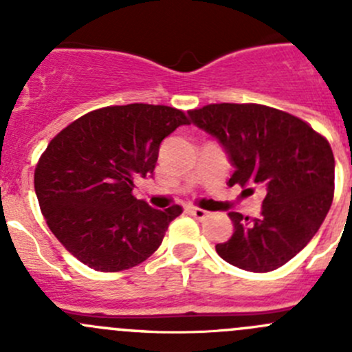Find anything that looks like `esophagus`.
I'll use <instances>...</instances> for the list:
<instances>
[{
	"instance_id": "1",
	"label": "esophagus",
	"mask_w": 352,
	"mask_h": 352,
	"mask_svg": "<svg viewBox=\"0 0 352 352\" xmlns=\"http://www.w3.org/2000/svg\"><path fill=\"white\" fill-rule=\"evenodd\" d=\"M189 212L194 216V218L199 219V221H204V219L209 216V212L206 211V209H201V208H189Z\"/></svg>"
}]
</instances>
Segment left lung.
<instances>
[{"label":"left lung","mask_w":352,"mask_h":352,"mask_svg":"<svg viewBox=\"0 0 352 352\" xmlns=\"http://www.w3.org/2000/svg\"><path fill=\"white\" fill-rule=\"evenodd\" d=\"M189 116L230 155L236 168L230 186L265 194L258 218L228 212L233 235L216 245L218 255L250 272L285 265L314 239L332 204L336 162L327 138L261 104H209Z\"/></svg>","instance_id":"left-lung-1"}]
</instances>
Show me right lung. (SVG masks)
<instances>
[{
	"label": "right lung",
	"mask_w": 352,
	"mask_h": 352,
	"mask_svg": "<svg viewBox=\"0 0 352 352\" xmlns=\"http://www.w3.org/2000/svg\"><path fill=\"white\" fill-rule=\"evenodd\" d=\"M182 124L168 105H110L85 113L56 134L38 158L35 194L49 230L71 255L100 272L146 261L184 209H153L133 194L153 173L160 143Z\"/></svg>",
	"instance_id": "right-lung-1"
}]
</instances>
